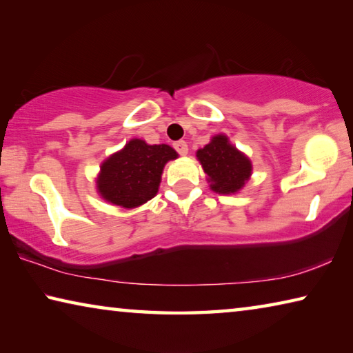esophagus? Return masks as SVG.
<instances>
[{
    "mask_svg": "<svg viewBox=\"0 0 353 353\" xmlns=\"http://www.w3.org/2000/svg\"><path fill=\"white\" fill-rule=\"evenodd\" d=\"M172 146H174L177 154H181V155H187V154H188V145H187V143H185L183 140L176 141Z\"/></svg>",
    "mask_w": 353,
    "mask_h": 353,
    "instance_id": "obj_1",
    "label": "esophagus"
}]
</instances>
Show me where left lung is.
Wrapping results in <instances>:
<instances>
[{"label": "left lung", "mask_w": 353, "mask_h": 353, "mask_svg": "<svg viewBox=\"0 0 353 353\" xmlns=\"http://www.w3.org/2000/svg\"><path fill=\"white\" fill-rule=\"evenodd\" d=\"M207 181L216 193L230 194L240 190L252 171L246 155L234 148L224 135L213 137V140L198 151Z\"/></svg>", "instance_id": "left-lung-1"}]
</instances>
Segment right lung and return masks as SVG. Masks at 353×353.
<instances>
[{
	"mask_svg": "<svg viewBox=\"0 0 353 353\" xmlns=\"http://www.w3.org/2000/svg\"><path fill=\"white\" fill-rule=\"evenodd\" d=\"M177 152L168 145H146L130 140L123 151L113 154L101 166L98 190L112 204L132 208L152 199L159 191L165 163Z\"/></svg>",
	"mask_w": 353,
	"mask_h": 353,
	"instance_id": "1",
	"label": "right lung"
}]
</instances>
